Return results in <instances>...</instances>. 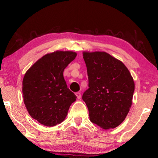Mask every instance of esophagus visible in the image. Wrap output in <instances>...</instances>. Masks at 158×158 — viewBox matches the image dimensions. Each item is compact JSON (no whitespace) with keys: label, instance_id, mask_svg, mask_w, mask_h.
I'll return each instance as SVG.
<instances>
[{"label":"esophagus","instance_id":"34e87169","mask_svg":"<svg viewBox=\"0 0 158 158\" xmlns=\"http://www.w3.org/2000/svg\"><path fill=\"white\" fill-rule=\"evenodd\" d=\"M75 95H76L77 98H78V99H80V98H81V93H79V92H77L76 94H75Z\"/></svg>","mask_w":158,"mask_h":158}]
</instances>
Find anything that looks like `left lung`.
Wrapping results in <instances>:
<instances>
[{"label": "left lung", "instance_id": "obj_1", "mask_svg": "<svg viewBox=\"0 0 158 158\" xmlns=\"http://www.w3.org/2000/svg\"><path fill=\"white\" fill-rule=\"evenodd\" d=\"M88 89L83 95L90 121L104 129L122 124L132 103L135 83L124 64L105 52H83Z\"/></svg>", "mask_w": 158, "mask_h": 158}]
</instances>
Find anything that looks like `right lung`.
I'll use <instances>...</instances> for the list:
<instances>
[{
    "instance_id": "add662e5",
    "label": "right lung",
    "mask_w": 158,
    "mask_h": 158,
    "mask_svg": "<svg viewBox=\"0 0 158 158\" xmlns=\"http://www.w3.org/2000/svg\"><path fill=\"white\" fill-rule=\"evenodd\" d=\"M76 56V52L71 51L47 54L25 73L23 102L29 115L41 124L54 127L60 124L76 100L63 77L64 70Z\"/></svg>"
}]
</instances>
